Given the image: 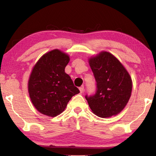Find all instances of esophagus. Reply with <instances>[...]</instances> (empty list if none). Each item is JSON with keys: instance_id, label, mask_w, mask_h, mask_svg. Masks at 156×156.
Listing matches in <instances>:
<instances>
[{"instance_id": "esophagus-1", "label": "esophagus", "mask_w": 156, "mask_h": 156, "mask_svg": "<svg viewBox=\"0 0 156 156\" xmlns=\"http://www.w3.org/2000/svg\"><path fill=\"white\" fill-rule=\"evenodd\" d=\"M84 87L83 86V87H80V88H79V90H80V93H83V91H84Z\"/></svg>"}]
</instances>
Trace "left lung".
Returning <instances> with one entry per match:
<instances>
[{
    "label": "left lung",
    "mask_w": 156,
    "mask_h": 156,
    "mask_svg": "<svg viewBox=\"0 0 156 156\" xmlns=\"http://www.w3.org/2000/svg\"><path fill=\"white\" fill-rule=\"evenodd\" d=\"M96 81V93L86 96L95 115L109 118L120 113L128 103L132 91L131 76L119 60L108 51L89 58Z\"/></svg>",
    "instance_id": "8db88e82"
}]
</instances>
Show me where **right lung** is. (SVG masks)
<instances>
[{
    "label": "right lung",
    "mask_w": 156,
    "mask_h": 156,
    "mask_svg": "<svg viewBox=\"0 0 156 156\" xmlns=\"http://www.w3.org/2000/svg\"><path fill=\"white\" fill-rule=\"evenodd\" d=\"M69 56L59 49L44 54L36 63L28 81V91L36 109L49 117L65 109L72 96L79 94L72 78L65 72Z\"/></svg>",
    "instance_id": "1"
}]
</instances>
